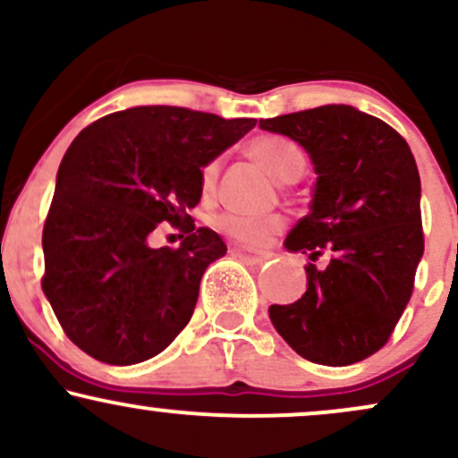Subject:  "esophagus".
<instances>
[{
	"instance_id": "1",
	"label": "esophagus",
	"mask_w": 458,
	"mask_h": 458,
	"mask_svg": "<svg viewBox=\"0 0 458 458\" xmlns=\"http://www.w3.org/2000/svg\"><path fill=\"white\" fill-rule=\"evenodd\" d=\"M233 251H234L236 256H241V259L250 262V265H262V262L271 259V254H269V251H256V250H247V247H241V245L233 247Z\"/></svg>"
}]
</instances>
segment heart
<instances>
[{"mask_svg": "<svg viewBox=\"0 0 458 458\" xmlns=\"http://www.w3.org/2000/svg\"><path fill=\"white\" fill-rule=\"evenodd\" d=\"M247 155L260 167H265L277 182H295L301 178L308 167V155L299 141L286 138L280 133H262L247 141ZM219 172H222V159L213 157L199 167V191L202 196H213L217 187ZM217 230L245 243H260L262 239L277 233L284 225L280 215H243V213H224L215 219Z\"/></svg>", "mask_w": 458, "mask_h": 458, "instance_id": "b5f03b06", "label": "heart"}]
</instances>
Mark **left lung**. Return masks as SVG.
Wrapping results in <instances>:
<instances>
[{"label": "left lung", "instance_id": "left-lung-1", "mask_svg": "<svg viewBox=\"0 0 458 458\" xmlns=\"http://www.w3.org/2000/svg\"><path fill=\"white\" fill-rule=\"evenodd\" d=\"M308 150L312 211L286 236L308 256V291L271 306L277 334L299 355L349 366L383 349L413 293L424 254L420 174L396 129L349 105L260 120Z\"/></svg>", "mask_w": 458, "mask_h": 458}]
</instances>
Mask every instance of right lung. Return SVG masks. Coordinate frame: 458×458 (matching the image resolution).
<instances>
[{
  "label": "right lung",
  "instance_id": "right-lung-1",
  "mask_svg": "<svg viewBox=\"0 0 458 458\" xmlns=\"http://www.w3.org/2000/svg\"><path fill=\"white\" fill-rule=\"evenodd\" d=\"M254 127L148 105L103 115L72 140L43 228V291L83 353L140 364L181 334L204 271L225 254L222 236L189 215L199 167ZM163 221L182 233L181 248L149 247Z\"/></svg>",
  "mask_w": 458,
  "mask_h": 458
}]
</instances>
